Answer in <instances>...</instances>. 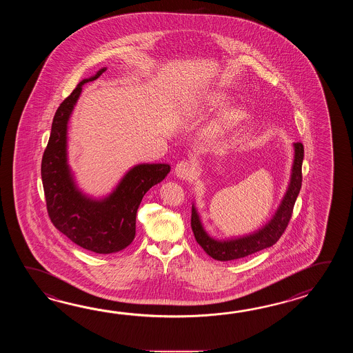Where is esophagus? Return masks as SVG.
<instances>
[{
    "mask_svg": "<svg viewBox=\"0 0 353 353\" xmlns=\"http://www.w3.org/2000/svg\"><path fill=\"white\" fill-rule=\"evenodd\" d=\"M193 173H194V168L188 161H180L175 166V175L179 179H190L193 176Z\"/></svg>",
    "mask_w": 353,
    "mask_h": 353,
    "instance_id": "1",
    "label": "esophagus"
}]
</instances>
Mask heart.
<instances>
[{
    "mask_svg": "<svg viewBox=\"0 0 353 353\" xmlns=\"http://www.w3.org/2000/svg\"><path fill=\"white\" fill-rule=\"evenodd\" d=\"M227 99V96L223 93H210L208 96L204 97V105L208 107H217V105H223ZM242 117V110L237 108V107H232L225 110V112L222 113L221 120H219V125L221 126H230L234 122L240 120Z\"/></svg>",
    "mask_w": 353,
    "mask_h": 353,
    "instance_id": "b5f03b06",
    "label": "heart"
}]
</instances>
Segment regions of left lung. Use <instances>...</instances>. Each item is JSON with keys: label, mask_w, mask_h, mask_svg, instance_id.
I'll return each mask as SVG.
<instances>
[{"label": "left lung", "mask_w": 353, "mask_h": 353, "mask_svg": "<svg viewBox=\"0 0 353 353\" xmlns=\"http://www.w3.org/2000/svg\"><path fill=\"white\" fill-rule=\"evenodd\" d=\"M293 146V165L285 194L270 221L265 223L261 228L256 230L255 232L243 234L240 237L218 240L205 231L201 214L198 213V210L193 203L192 230L194 233L195 240L207 252V255L218 261H231L252 255L263 248H271L274 243L278 242L292 218L294 204L301 188V164L304 159V146L301 143H294Z\"/></svg>", "instance_id": "1"}]
</instances>
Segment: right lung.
Listing matches in <instances>:
<instances>
[{
    "label": "right lung",
    "mask_w": 353,
    "mask_h": 353,
    "mask_svg": "<svg viewBox=\"0 0 353 353\" xmlns=\"http://www.w3.org/2000/svg\"><path fill=\"white\" fill-rule=\"evenodd\" d=\"M105 70L101 68L81 81L61 102L41 160L46 208L53 225L75 245L103 255L119 252L134 241L136 213L143 195L170 172L168 164H137L102 198L85 194L78 187L68 163V123L83 85L96 81Z\"/></svg>",
    "instance_id": "obj_1"
}]
</instances>
